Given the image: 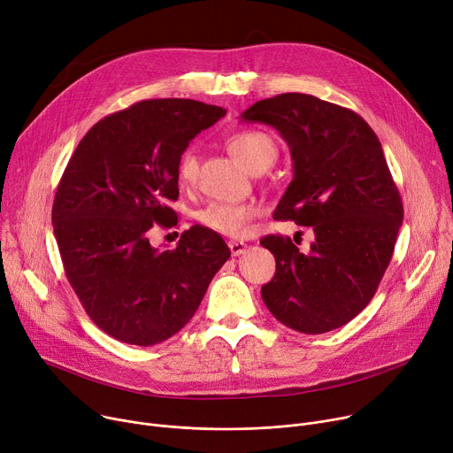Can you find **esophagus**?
<instances>
[{"label": "esophagus", "mask_w": 453, "mask_h": 453, "mask_svg": "<svg viewBox=\"0 0 453 453\" xmlns=\"http://www.w3.org/2000/svg\"><path fill=\"white\" fill-rule=\"evenodd\" d=\"M228 249H230L232 256L237 257V256L245 254L249 250V245H247V242H242V241H228Z\"/></svg>", "instance_id": "obj_1"}]
</instances>
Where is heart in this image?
<instances>
[{"instance_id": "heart-1", "label": "heart", "mask_w": 453, "mask_h": 453, "mask_svg": "<svg viewBox=\"0 0 453 453\" xmlns=\"http://www.w3.org/2000/svg\"><path fill=\"white\" fill-rule=\"evenodd\" d=\"M228 150L249 170H265L277 157V143L263 130H241L228 139ZM197 176V154L188 149L178 163L180 185H190ZM259 214L250 203H211L197 212V221L208 230L228 237H241L250 230L252 219Z\"/></svg>"}]
</instances>
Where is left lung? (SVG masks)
<instances>
[{
    "mask_svg": "<svg viewBox=\"0 0 453 453\" xmlns=\"http://www.w3.org/2000/svg\"><path fill=\"white\" fill-rule=\"evenodd\" d=\"M241 121L270 125L287 142L294 180L273 218L311 226L316 235L308 254L288 237L261 241L275 257L261 297L292 330H335L372 301L403 225V201L379 139L359 114L299 92L261 99Z\"/></svg>",
    "mask_w": 453,
    "mask_h": 453,
    "instance_id": "obj_1",
    "label": "left lung"
}]
</instances>
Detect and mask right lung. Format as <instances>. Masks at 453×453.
<instances>
[{
    "label": "right lung",
    "instance_id": "right-lung-1",
    "mask_svg": "<svg viewBox=\"0 0 453 453\" xmlns=\"http://www.w3.org/2000/svg\"><path fill=\"white\" fill-rule=\"evenodd\" d=\"M226 114L194 99H149L97 121L80 142L52 204L68 283L88 318L118 341L152 346L196 314L226 242L204 226L173 250L150 245L154 223H178V163L192 139Z\"/></svg>",
    "mask_w": 453,
    "mask_h": 453
}]
</instances>
